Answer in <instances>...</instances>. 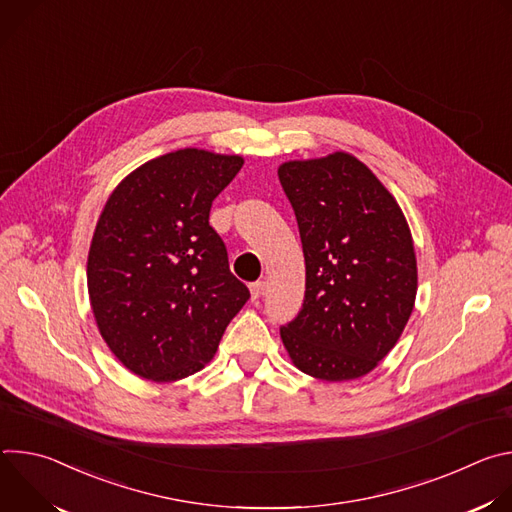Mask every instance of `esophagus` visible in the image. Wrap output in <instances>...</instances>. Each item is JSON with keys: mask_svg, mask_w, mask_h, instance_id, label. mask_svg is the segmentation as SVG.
Segmentation results:
<instances>
[{"mask_svg": "<svg viewBox=\"0 0 512 512\" xmlns=\"http://www.w3.org/2000/svg\"><path fill=\"white\" fill-rule=\"evenodd\" d=\"M249 289H251V298H253V300H259V298L263 296L265 281H255V283H251V285H249Z\"/></svg>", "mask_w": 512, "mask_h": 512, "instance_id": "1", "label": "esophagus"}]
</instances>
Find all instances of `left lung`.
<instances>
[{
  "mask_svg": "<svg viewBox=\"0 0 512 512\" xmlns=\"http://www.w3.org/2000/svg\"><path fill=\"white\" fill-rule=\"evenodd\" d=\"M306 259V296L281 326L296 367L320 381L369 375L397 344L417 296V259L405 214L352 154L279 166Z\"/></svg>",
  "mask_w": 512,
  "mask_h": 512,
  "instance_id": "8db88e82",
  "label": "left lung"
}]
</instances>
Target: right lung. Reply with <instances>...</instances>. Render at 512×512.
Wrapping results in <instances>:
<instances>
[{
	"label": "right lung",
	"instance_id": "obj_1",
	"mask_svg": "<svg viewBox=\"0 0 512 512\" xmlns=\"http://www.w3.org/2000/svg\"><path fill=\"white\" fill-rule=\"evenodd\" d=\"M241 156L184 148L145 162L111 192L87 261L97 328L133 375L172 383L204 369L249 289L208 225Z\"/></svg>",
	"mask_w": 512,
	"mask_h": 512
}]
</instances>
